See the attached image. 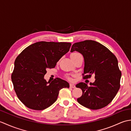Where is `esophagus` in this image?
<instances>
[{
    "mask_svg": "<svg viewBox=\"0 0 131 131\" xmlns=\"http://www.w3.org/2000/svg\"><path fill=\"white\" fill-rule=\"evenodd\" d=\"M70 87L71 88H75V85H74V84H72V83H70Z\"/></svg>",
    "mask_w": 131,
    "mask_h": 131,
    "instance_id": "esophagus-1",
    "label": "esophagus"
}]
</instances>
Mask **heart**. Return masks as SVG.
Wrapping results in <instances>:
<instances>
[{
	"label": "heart",
	"mask_w": 131,
	"mask_h": 131,
	"mask_svg": "<svg viewBox=\"0 0 131 131\" xmlns=\"http://www.w3.org/2000/svg\"><path fill=\"white\" fill-rule=\"evenodd\" d=\"M79 54V53H77V52H74V53H72V54H71V56L76 55V54ZM68 79L69 80H71V78H70V77H68Z\"/></svg>",
	"instance_id": "b5f03b06"
}]
</instances>
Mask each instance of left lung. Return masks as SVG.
<instances>
[{"instance_id": "obj_1", "label": "left lung", "mask_w": 131, "mask_h": 131, "mask_svg": "<svg viewBox=\"0 0 131 131\" xmlns=\"http://www.w3.org/2000/svg\"><path fill=\"white\" fill-rule=\"evenodd\" d=\"M74 51L80 53L84 57L83 78H90L92 74L95 75V81L90 83V87L83 82L76 85L83 92L78 102L92 110L106 106L120 88L122 73L117 58L106 47L91 40L74 43L71 48V52Z\"/></svg>"}]
</instances>
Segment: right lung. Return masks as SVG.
Listing matches in <instances>:
<instances>
[{
	"label": "right lung",
	"instance_id": "1",
	"mask_svg": "<svg viewBox=\"0 0 131 131\" xmlns=\"http://www.w3.org/2000/svg\"><path fill=\"white\" fill-rule=\"evenodd\" d=\"M71 45L66 42L39 41L26 47L17 57L11 79L17 96L26 107L45 109L56 101L60 90L69 88L65 80L57 78L49 83L44 76L46 69L54 68Z\"/></svg>",
	"mask_w": 131,
	"mask_h": 131
}]
</instances>
